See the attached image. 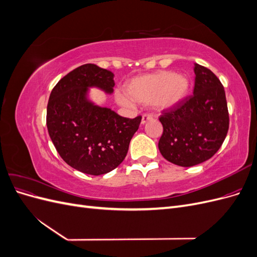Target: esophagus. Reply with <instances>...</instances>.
I'll list each match as a JSON object with an SVG mask.
<instances>
[{"instance_id":"esophagus-1","label":"esophagus","mask_w":257,"mask_h":257,"mask_svg":"<svg viewBox=\"0 0 257 257\" xmlns=\"http://www.w3.org/2000/svg\"><path fill=\"white\" fill-rule=\"evenodd\" d=\"M152 119H153V115H152V114H150V113H145V114L143 115L142 123H143V124H145L146 122L150 121V120H152Z\"/></svg>"}]
</instances>
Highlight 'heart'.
Instances as JSON below:
<instances>
[{"label": "heart", "instance_id": "heart-1", "mask_svg": "<svg viewBox=\"0 0 257 257\" xmlns=\"http://www.w3.org/2000/svg\"><path fill=\"white\" fill-rule=\"evenodd\" d=\"M189 91V80L172 71H162L145 75L131 80L125 85L126 96L119 94L118 102L130 106L132 102L149 105L154 103L160 108H167L179 103Z\"/></svg>", "mask_w": 257, "mask_h": 257}]
</instances>
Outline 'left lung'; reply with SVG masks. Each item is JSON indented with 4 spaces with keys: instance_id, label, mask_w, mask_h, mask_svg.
<instances>
[{
    "instance_id": "8db88e82",
    "label": "left lung",
    "mask_w": 257,
    "mask_h": 257,
    "mask_svg": "<svg viewBox=\"0 0 257 257\" xmlns=\"http://www.w3.org/2000/svg\"><path fill=\"white\" fill-rule=\"evenodd\" d=\"M193 94L163 110L159 149L173 164H200L220 149L229 127L226 96L220 79L209 68L195 64Z\"/></svg>"
}]
</instances>
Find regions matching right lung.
<instances>
[{
	"label": "right lung",
	"instance_id": "obj_1",
	"mask_svg": "<svg viewBox=\"0 0 257 257\" xmlns=\"http://www.w3.org/2000/svg\"><path fill=\"white\" fill-rule=\"evenodd\" d=\"M113 74L95 64H84L64 76L52 89L47 105V128L60 157L81 173L99 176L125 159L142 116L123 118L109 108L85 99L88 87L108 93Z\"/></svg>",
	"mask_w": 257,
	"mask_h": 257
}]
</instances>
